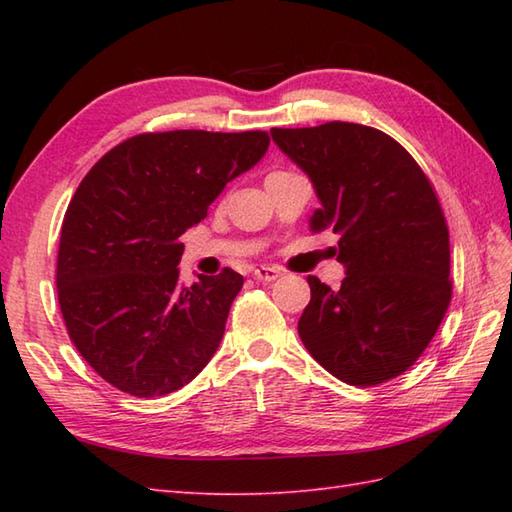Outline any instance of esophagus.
Masks as SVG:
<instances>
[{
    "instance_id": "esophagus-1",
    "label": "esophagus",
    "mask_w": 512,
    "mask_h": 512,
    "mask_svg": "<svg viewBox=\"0 0 512 512\" xmlns=\"http://www.w3.org/2000/svg\"><path fill=\"white\" fill-rule=\"evenodd\" d=\"M253 275H255V279H257V281H264V284H270V281H275V279H279V277H281L279 270H277V268H270V266L257 268Z\"/></svg>"
}]
</instances>
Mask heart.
I'll return each mask as SVG.
<instances>
[{
	"instance_id": "b5f03b06",
	"label": "heart",
	"mask_w": 512,
	"mask_h": 512,
	"mask_svg": "<svg viewBox=\"0 0 512 512\" xmlns=\"http://www.w3.org/2000/svg\"><path fill=\"white\" fill-rule=\"evenodd\" d=\"M277 173H279V171H277Z\"/></svg>"
}]
</instances>
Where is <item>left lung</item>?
<instances>
[{
	"mask_svg": "<svg viewBox=\"0 0 512 512\" xmlns=\"http://www.w3.org/2000/svg\"><path fill=\"white\" fill-rule=\"evenodd\" d=\"M310 178L321 209L312 231L339 235L341 288L308 277L299 336L314 361L350 385L405 372L451 301L449 231L422 169L394 138L356 123L270 129Z\"/></svg>",
	"mask_w": 512,
	"mask_h": 512,
	"instance_id": "8db88e82",
	"label": "left lung"
}]
</instances>
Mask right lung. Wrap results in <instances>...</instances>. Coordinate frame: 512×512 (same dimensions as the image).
<instances>
[{
  "label": "right lung",
  "instance_id": "obj_1",
  "mask_svg": "<svg viewBox=\"0 0 512 512\" xmlns=\"http://www.w3.org/2000/svg\"><path fill=\"white\" fill-rule=\"evenodd\" d=\"M268 134H140L96 162L61 226L65 328L94 372L138 398L184 387L211 361L244 277L180 281V235L268 151Z\"/></svg>",
  "mask_w": 512,
  "mask_h": 512
}]
</instances>
